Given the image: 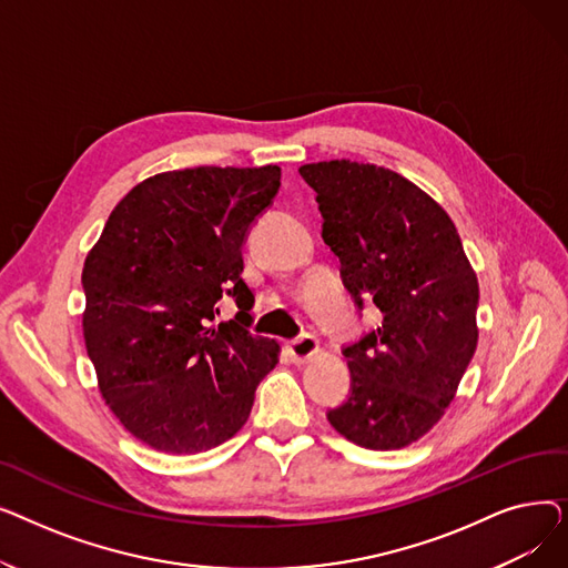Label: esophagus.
Listing matches in <instances>:
<instances>
[{
	"instance_id": "1",
	"label": "esophagus",
	"mask_w": 568,
	"mask_h": 568,
	"mask_svg": "<svg viewBox=\"0 0 568 568\" xmlns=\"http://www.w3.org/2000/svg\"><path fill=\"white\" fill-rule=\"evenodd\" d=\"M320 349V341L313 334H302L287 343V352L294 362H306Z\"/></svg>"
}]
</instances>
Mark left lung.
<instances>
[{
  "instance_id": "left-lung-1",
  "label": "left lung",
  "mask_w": 568,
  "mask_h": 568,
  "mask_svg": "<svg viewBox=\"0 0 568 568\" xmlns=\"http://www.w3.org/2000/svg\"><path fill=\"white\" fill-rule=\"evenodd\" d=\"M300 174L317 193L322 239L354 306L382 313L377 329L343 347L349 392L326 419L364 449H403L456 396L479 341V283L454 221L409 179L345 159Z\"/></svg>"
}]
</instances>
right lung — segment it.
<instances>
[{"instance_id": "1", "label": "right lung", "mask_w": 568, "mask_h": 568, "mask_svg": "<svg viewBox=\"0 0 568 568\" xmlns=\"http://www.w3.org/2000/svg\"><path fill=\"white\" fill-rule=\"evenodd\" d=\"M281 168H189L144 179L84 260V345L124 428L165 454H200L248 419L278 343L253 336L242 248ZM223 295L234 321L212 325Z\"/></svg>"}]
</instances>
